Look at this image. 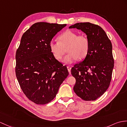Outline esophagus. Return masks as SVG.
<instances>
[{
	"mask_svg": "<svg viewBox=\"0 0 127 127\" xmlns=\"http://www.w3.org/2000/svg\"><path fill=\"white\" fill-rule=\"evenodd\" d=\"M67 70H68L69 72L70 73H71V67L70 66H67Z\"/></svg>",
	"mask_w": 127,
	"mask_h": 127,
	"instance_id": "34e87169",
	"label": "esophagus"
}]
</instances>
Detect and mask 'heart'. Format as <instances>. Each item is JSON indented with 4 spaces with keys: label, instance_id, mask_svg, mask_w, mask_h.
<instances>
[{
    "label": "heart",
    "instance_id": "1",
    "mask_svg": "<svg viewBox=\"0 0 127 127\" xmlns=\"http://www.w3.org/2000/svg\"><path fill=\"white\" fill-rule=\"evenodd\" d=\"M59 42L51 40L49 43L50 50L54 57L60 60L65 52H68L63 59L66 64L73 63L77 58L82 60L87 56L89 50V41L84 35L67 30L58 37Z\"/></svg>",
    "mask_w": 127,
    "mask_h": 127
}]
</instances>
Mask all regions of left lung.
<instances>
[{
	"instance_id": "8db88e82",
	"label": "left lung",
	"mask_w": 127,
	"mask_h": 127,
	"mask_svg": "<svg viewBox=\"0 0 127 127\" xmlns=\"http://www.w3.org/2000/svg\"><path fill=\"white\" fill-rule=\"evenodd\" d=\"M69 28L81 30L89 41L87 56L71 69L76 78L73 90L84 101H94L105 92L110 83L114 66L111 43L103 29L94 24L78 23Z\"/></svg>"
}]
</instances>
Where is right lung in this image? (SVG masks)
Wrapping results in <instances>:
<instances>
[{
  "label": "right lung",
  "mask_w": 127,
  "mask_h": 127,
  "mask_svg": "<svg viewBox=\"0 0 127 127\" xmlns=\"http://www.w3.org/2000/svg\"><path fill=\"white\" fill-rule=\"evenodd\" d=\"M66 24L38 22L23 34L16 55V75L26 96L37 104H45L56 96L69 72L56 59L49 43Z\"/></svg>",
  "instance_id": "1"
}]
</instances>
